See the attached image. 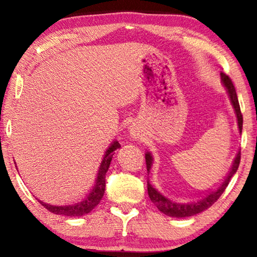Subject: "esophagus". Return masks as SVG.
<instances>
[{
  "instance_id": "34e87169",
  "label": "esophagus",
  "mask_w": 257,
  "mask_h": 257,
  "mask_svg": "<svg viewBox=\"0 0 257 257\" xmlns=\"http://www.w3.org/2000/svg\"><path fill=\"white\" fill-rule=\"evenodd\" d=\"M131 136H132L135 139L139 138V137H140V130H139L138 127H132V128H131Z\"/></svg>"
}]
</instances>
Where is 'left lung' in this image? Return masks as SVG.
<instances>
[{"mask_svg": "<svg viewBox=\"0 0 257 257\" xmlns=\"http://www.w3.org/2000/svg\"><path fill=\"white\" fill-rule=\"evenodd\" d=\"M221 79H222L223 85L227 87L228 94H229L230 101L233 104L235 113H236V118H237V125H238V130L240 132L242 131V124H243V118H242V113L240 110V104H238V99L236 96V91H235V87L233 85V82L231 79L228 77L226 73L221 72ZM145 159H146V167H147V172H150L151 166H152V156L151 153L147 152L145 154ZM240 160H241V152H238L235 157L233 166L230 168V172L228 173V175L224 179V181L222 182V185H220V187L215 189V191L210 192L207 194L205 198L200 199L199 201L195 202H189V203H178L172 201V200L167 199L166 196H164L163 194H160L159 192L157 191L156 188L153 187L152 185H150V182L147 181V192H149V196L154 205L158 207V209L160 210L161 213L166 214V215L171 216V217H188V216H193L195 214H199L206 210L207 208H209L210 206L214 205L217 201V199L222 195V193L224 192V189L227 188L228 184H229L230 179L233 175L236 173L238 165H240Z\"/></svg>", "mask_w": 257, "mask_h": 257, "instance_id": "left-lung-1", "label": "left lung"}]
</instances>
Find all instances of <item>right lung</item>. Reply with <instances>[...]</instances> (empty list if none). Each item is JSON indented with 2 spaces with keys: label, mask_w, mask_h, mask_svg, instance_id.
Masks as SVG:
<instances>
[{
  "label": "right lung",
  "mask_w": 257,
  "mask_h": 257,
  "mask_svg": "<svg viewBox=\"0 0 257 257\" xmlns=\"http://www.w3.org/2000/svg\"><path fill=\"white\" fill-rule=\"evenodd\" d=\"M120 147V144L118 142H113V144L108 147L105 156L101 161L99 171H98V177L96 180V185L93 186L92 191L85 196V199H83L82 201L73 203V205L68 206H52L49 203H45L43 201L38 202L41 203L44 208H47L49 212L58 214V215H64V216H82L85 214H89L98 203L100 202L101 198H103L104 192H105V178H106V172L110 167L112 157H113V152L117 149Z\"/></svg>",
  "instance_id": "right-lung-1"
}]
</instances>
